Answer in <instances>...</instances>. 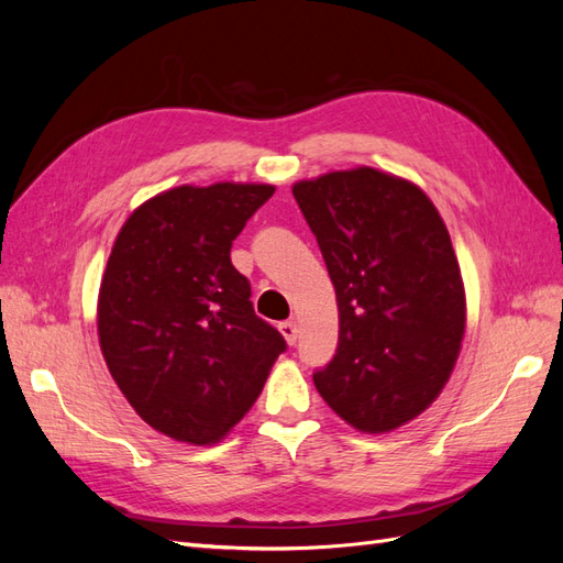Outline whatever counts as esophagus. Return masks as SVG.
Listing matches in <instances>:
<instances>
[{
  "label": "esophagus",
  "instance_id": "obj_1",
  "mask_svg": "<svg viewBox=\"0 0 563 563\" xmlns=\"http://www.w3.org/2000/svg\"><path fill=\"white\" fill-rule=\"evenodd\" d=\"M279 331H282V335L286 338L288 345H296V340H298V327H296V321H282V323H279Z\"/></svg>",
  "mask_w": 563,
  "mask_h": 563
}]
</instances>
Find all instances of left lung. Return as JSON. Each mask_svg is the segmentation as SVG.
Instances as JSON below:
<instances>
[{
    "label": "left lung",
    "mask_w": 563,
    "mask_h": 563,
    "mask_svg": "<svg viewBox=\"0 0 563 563\" xmlns=\"http://www.w3.org/2000/svg\"><path fill=\"white\" fill-rule=\"evenodd\" d=\"M338 300V350L314 373L333 411L362 432L422 413L465 333V288L449 230L418 185L371 166L294 185Z\"/></svg>",
    "instance_id": "1"
}]
</instances>
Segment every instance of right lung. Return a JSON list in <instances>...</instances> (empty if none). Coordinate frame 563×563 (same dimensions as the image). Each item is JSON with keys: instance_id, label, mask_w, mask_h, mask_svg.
I'll return each mask as SVG.
<instances>
[{"instance_id": "1", "label": "right lung", "mask_w": 563, "mask_h": 563, "mask_svg": "<svg viewBox=\"0 0 563 563\" xmlns=\"http://www.w3.org/2000/svg\"><path fill=\"white\" fill-rule=\"evenodd\" d=\"M272 195L255 183L180 185L141 203L117 234L98 294L100 350L135 413L166 437L223 439L286 350L230 261Z\"/></svg>"}]
</instances>
